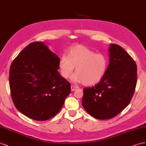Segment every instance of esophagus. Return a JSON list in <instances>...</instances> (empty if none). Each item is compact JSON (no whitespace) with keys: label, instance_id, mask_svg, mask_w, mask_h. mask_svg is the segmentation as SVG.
Here are the masks:
<instances>
[{"label":"esophagus","instance_id":"obj_1","mask_svg":"<svg viewBox=\"0 0 146 146\" xmlns=\"http://www.w3.org/2000/svg\"><path fill=\"white\" fill-rule=\"evenodd\" d=\"M78 89V87L76 86H73V85H72L71 86V90H72V91H74L76 89Z\"/></svg>","mask_w":146,"mask_h":146}]
</instances>
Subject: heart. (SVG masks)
<instances>
[{
	"label": "heart",
	"instance_id": "heart-1",
	"mask_svg": "<svg viewBox=\"0 0 146 146\" xmlns=\"http://www.w3.org/2000/svg\"><path fill=\"white\" fill-rule=\"evenodd\" d=\"M109 65V58L103 53H96L86 46L78 44L71 47L68 56H62L59 61L61 75L68 78L75 69L74 82L92 86L101 81Z\"/></svg>",
	"mask_w": 146,
	"mask_h": 146
}]
</instances>
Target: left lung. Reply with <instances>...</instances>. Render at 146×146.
<instances>
[{
    "label": "left lung",
    "instance_id": "1",
    "mask_svg": "<svg viewBox=\"0 0 146 146\" xmlns=\"http://www.w3.org/2000/svg\"><path fill=\"white\" fill-rule=\"evenodd\" d=\"M110 64L105 76L94 86L84 89L82 105L97 119H110L130 103L137 82V67L132 57L119 45L111 44Z\"/></svg>",
    "mask_w": 146,
    "mask_h": 146
}]
</instances>
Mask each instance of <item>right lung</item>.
<instances>
[{
	"mask_svg": "<svg viewBox=\"0 0 146 146\" xmlns=\"http://www.w3.org/2000/svg\"><path fill=\"white\" fill-rule=\"evenodd\" d=\"M60 59L42 41L29 44L12 62L9 82L17 110L39 121L56 115L71 92L70 83L57 70Z\"/></svg>",
	"mask_w": 146,
	"mask_h": 146,
	"instance_id": "add662e5",
	"label": "right lung"
}]
</instances>
